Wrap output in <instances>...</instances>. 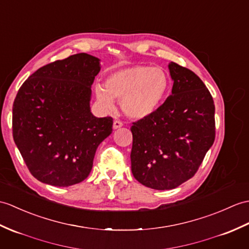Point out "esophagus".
I'll list each match as a JSON object with an SVG mask.
<instances>
[{
	"instance_id": "esophagus-1",
	"label": "esophagus",
	"mask_w": 249,
	"mask_h": 249,
	"mask_svg": "<svg viewBox=\"0 0 249 249\" xmlns=\"http://www.w3.org/2000/svg\"><path fill=\"white\" fill-rule=\"evenodd\" d=\"M123 126V123L121 122V121H118V120H115L114 122H113V129H119V128H121V127Z\"/></svg>"
}]
</instances>
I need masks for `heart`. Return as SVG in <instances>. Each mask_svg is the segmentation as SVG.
Returning a JSON list of instances; mask_svg holds the SVG:
<instances>
[{
  "instance_id": "1",
  "label": "heart",
  "mask_w": 249,
  "mask_h": 249,
  "mask_svg": "<svg viewBox=\"0 0 249 249\" xmlns=\"http://www.w3.org/2000/svg\"><path fill=\"white\" fill-rule=\"evenodd\" d=\"M171 78L162 68L131 66L109 74L105 87H95L101 106L114 108V100L121 101L123 112L131 119L142 120L157 112L169 96Z\"/></svg>"
}]
</instances>
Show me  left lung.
<instances>
[{
	"label": "left lung",
	"instance_id": "1",
	"mask_svg": "<svg viewBox=\"0 0 249 249\" xmlns=\"http://www.w3.org/2000/svg\"><path fill=\"white\" fill-rule=\"evenodd\" d=\"M172 94L151 117L131 126V172L143 186L172 190L192 178L215 138V107L201 79L169 63Z\"/></svg>",
	"mask_w": 249,
	"mask_h": 249
}]
</instances>
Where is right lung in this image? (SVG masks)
<instances>
[{
  "instance_id": "obj_1",
  "label": "right lung",
  "mask_w": 249,
  "mask_h": 249,
  "mask_svg": "<svg viewBox=\"0 0 249 249\" xmlns=\"http://www.w3.org/2000/svg\"><path fill=\"white\" fill-rule=\"evenodd\" d=\"M101 60L79 53L49 63L21 86L13 107L17 147L32 175L54 187L89 176L98 145L112 132V118L91 112V86Z\"/></svg>"
}]
</instances>
